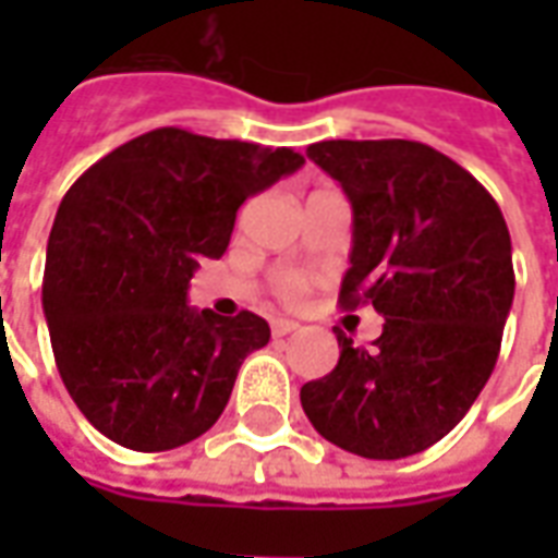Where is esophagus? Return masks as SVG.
Instances as JSON below:
<instances>
[{
	"instance_id": "obj_1",
	"label": "esophagus",
	"mask_w": 558,
	"mask_h": 558,
	"mask_svg": "<svg viewBox=\"0 0 558 558\" xmlns=\"http://www.w3.org/2000/svg\"><path fill=\"white\" fill-rule=\"evenodd\" d=\"M295 328H299V323H292V319H283V316L271 319V335H275V338H287V335H292Z\"/></svg>"
}]
</instances>
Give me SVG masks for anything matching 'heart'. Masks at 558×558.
<instances>
[{
	"mask_svg": "<svg viewBox=\"0 0 558 558\" xmlns=\"http://www.w3.org/2000/svg\"><path fill=\"white\" fill-rule=\"evenodd\" d=\"M304 290H307V278L304 275H287V278L280 280V295L283 299H299Z\"/></svg>",
	"mask_w": 558,
	"mask_h": 558,
	"instance_id": "b5f03b06",
	"label": "heart"
}]
</instances>
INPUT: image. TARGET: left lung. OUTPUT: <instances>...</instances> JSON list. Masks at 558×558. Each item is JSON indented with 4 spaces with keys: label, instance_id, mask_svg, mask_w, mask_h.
Returning <instances> with one entry per match:
<instances>
[{
    "label": "left lung",
    "instance_id": "8db88e82",
    "mask_svg": "<svg viewBox=\"0 0 558 558\" xmlns=\"http://www.w3.org/2000/svg\"><path fill=\"white\" fill-rule=\"evenodd\" d=\"M307 158L352 206L340 304L386 316L374 350L338 335V367L304 383L319 436L367 460L418 454L451 433L490 379L514 302L511 235L460 163L415 140H323Z\"/></svg>",
    "mask_w": 558,
    "mask_h": 558
}]
</instances>
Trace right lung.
<instances>
[{"instance_id":"obj_1","label":"right lung","mask_w":558,"mask_h":558,"mask_svg":"<svg viewBox=\"0 0 558 558\" xmlns=\"http://www.w3.org/2000/svg\"><path fill=\"white\" fill-rule=\"evenodd\" d=\"M304 163L292 148L158 128L71 184L56 211L41 304L56 367L92 427L170 451L220 418L263 316L196 311L187 287L230 244L235 211Z\"/></svg>"}]
</instances>
